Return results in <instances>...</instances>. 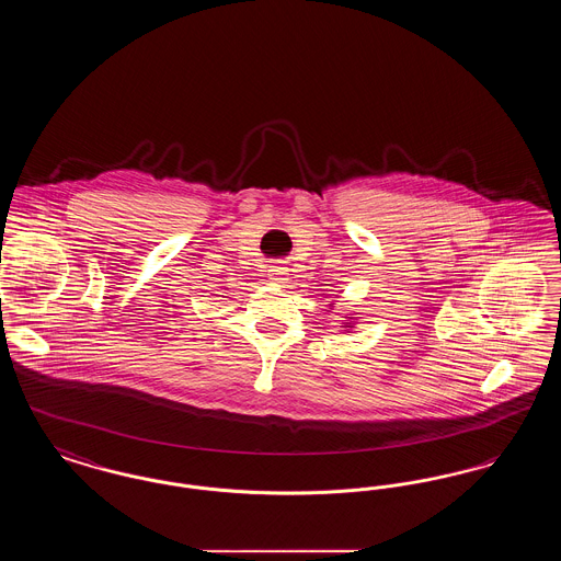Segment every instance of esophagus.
Listing matches in <instances>:
<instances>
[{
	"label": "esophagus",
	"instance_id": "1",
	"mask_svg": "<svg viewBox=\"0 0 561 561\" xmlns=\"http://www.w3.org/2000/svg\"><path fill=\"white\" fill-rule=\"evenodd\" d=\"M267 277L273 284H284L286 277H288V267H282V265H271L267 268Z\"/></svg>",
	"mask_w": 561,
	"mask_h": 561
}]
</instances>
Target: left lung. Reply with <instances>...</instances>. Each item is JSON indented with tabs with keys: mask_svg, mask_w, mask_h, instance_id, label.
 <instances>
[{
	"mask_svg": "<svg viewBox=\"0 0 561 561\" xmlns=\"http://www.w3.org/2000/svg\"><path fill=\"white\" fill-rule=\"evenodd\" d=\"M332 307H334V302H330V309H332ZM355 323H357V321H355V318H348V320L343 321V325H341V328H345V330H351V328H355Z\"/></svg>",
	"mask_w": 561,
	"mask_h": 561,
	"instance_id": "1",
	"label": "left lung"
}]
</instances>
